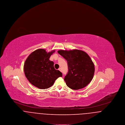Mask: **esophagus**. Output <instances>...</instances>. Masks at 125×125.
I'll use <instances>...</instances> for the list:
<instances>
[{
	"instance_id": "34e87169",
	"label": "esophagus",
	"mask_w": 125,
	"mask_h": 125,
	"mask_svg": "<svg viewBox=\"0 0 125 125\" xmlns=\"http://www.w3.org/2000/svg\"><path fill=\"white\" fill-rule=\"evenodd\" d=\"M59 70H60V72H62V70H61V69L60 68L59 69Z\"/></svg>"
}]
</instances>
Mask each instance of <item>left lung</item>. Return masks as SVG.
<instances>
[{
    "label": "left lung",
    "instance_id": "1",
    "mask_svg": "<svg viewBox=\"0 0 125 125\" xmlns=\"http://www.w3.org/2000/svg\"><path fill=\"white\" fill-rule=\"evenodd\" d=\"M58 52L67 62L68 71L64 81L70 89H81L92 80L95 66L88 54L79 50H60Z\"/></svg>",
    "mask_w": 125,
    "mask_h": 125
}]
</instances>
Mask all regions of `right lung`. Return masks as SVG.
<instances>
[{
	"label": "right lung",
	"mask_w": 125,
	"mask_h": 125,
	"mask_svg": "<svg viewBox=\"0 0 125 125\" xmlns=\"http://www.w3.org/2000/svg\"><path fill=\"white\" fill-rule=\"evenodd\" d=\"M53 50L47 52L45 50L40 49L32 52L26 60L24 71L30 83L40 89H46L53 85L62 73L56 70L54 62L50 60Z\"/></svg>",
	"instance_id": "1"
}]
</instances>
